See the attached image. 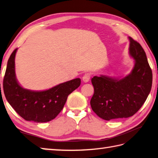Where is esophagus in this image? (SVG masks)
Listing matches in <instances>:
<instances>
[{"label": "esophagus", "mask_w": 158, "mask_h": 158, "mask_svg": "<svg viewBox=\"0 0 158 158\" xmlns=\"http://www.w3.org/2000/svg\"><path fill=\"white\" fill-rule=\"evenodd\" d=\"M90 77L91 76H90V73H85L84 75V77H83V81L85 83L88 82L89 80H90Z\"/></svg>", "instance_id": "obj_1"}]
</instances>
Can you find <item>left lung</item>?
<instances>
[{
  "label": "left lung",
  "instance_id": "1",
  "mask_svg": "<svg viewBox=\"0 0 158 158\" xmlns=\"http://www.w3.org/2000/svg\"><path fill=\"white\" fill-rule=\"evenodd\" d=\"M129 52L135 60L131 73L121 79L94 76L93 110L102 119L112 120L133 116L142 106L151 92L153 74L147 55L138 42L129 37Z\"/></svg>",
  "mask_w": 158,
  "mask_h": 158
}]
</instances>
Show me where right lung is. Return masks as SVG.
Listing matches in <instances>:
<instances>
[{
	"label": "right lung",
	"instance_id": "1",
	"mask_svg": "<svg viewBox=\"0 0 158 158\" xmlns=\"http://www.w3.org/2000/svg\"><path fill=\"white\" fill-rule=\"evenodd\" d=\"M13 51L7 61L3 79V91L14 110L26 121L37 123L50 122L64 108L68 96L81 84L77 78L44 91H31L19 84L15 74V55Z\"/></svg>",
	"mask_w": 158,
	"mask_h": 158
}]
</instances>
